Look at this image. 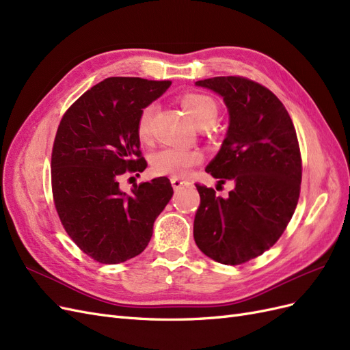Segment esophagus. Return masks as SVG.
<instances>
[{
    "mask_svg": "<svg viewBox=\"0 0 350 350\" xmlns=\"http://www.w3.org/2000/svg\"><path fill=\"white\" fill-rule=\"evenodd\" d=\"M172 186L174 191H178V189L189 186V183L186 180H182V178H172Z\"/></svg>",
    "mask_w": 350,
    "mask_h": 350,
    "instance_id": "esophagus-1",
    "label": "esophagus"
}]
</instances>
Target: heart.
<instances>
[{
	"instance_id": "heart-1",
	"label": "heart",
	"mask_w": 350,
	"mask_h": 350,
	"mask_svg": "<svg viewBox=\"0 0 350 350\" xmlns=\"http://www.w3.org/2000/svg\"><path fill=\"white\" fill-rule=\"evenodd\" d=\"M182 108L189 118L199 127L204 124H214L218 109L217 104L211 96L196 92L185 94L180 99ZM154 114V105H146L137 118V135L141 139H145L149 133L151 118ZM202 152L199 149L187 148H173L167 146L155 151L151 155V172L155 176H168V177H185L191 172L192 167L202 161Z\"/></svg>"
}]
</instances>
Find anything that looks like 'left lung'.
I'll list each match as a JSON object with an SVG mask.
<instances>
[{
	"instance_id": "1",
	"label": "left lung",
	"mask_w": 350,
	"mask_h": 350,
	"mask_svg": "<svg viewBox=\"0 0 350 350\" xmlns=\"http://www.w3.org/2000/svg\"><path fill=\"white\" fill-rule=\"evenodd\" d=\"M195 85L218 94L227 107L226 137L205 172L234 189L221 198L196 185L201 205L193 237L214 261L243 264L271 247L295 213L302 180L296 131L280 99L262 85L236 76Z\"/></svg>"
}]
</instances>
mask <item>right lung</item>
<instances>
[{
  "instance_id": "add662e5",
  "label": "right lung",
  "mask_w": 350,
  "mask_h": 350,
  "mask_svg": "<svg viewBox=\"0 0 350 350\" xmlns=\"http://www.w3.org/2000/svg\"><path fill=\"white\" fill-rule=\"evenodd\" d=\"M172 85L141 77H108L67 109L51 158L54 202L67 234L101 264L135 258L152 237L157 217L173 196L167 177L133 185L118 178L142 173L137 118Z\"/></svg>"
}]
</instances>
